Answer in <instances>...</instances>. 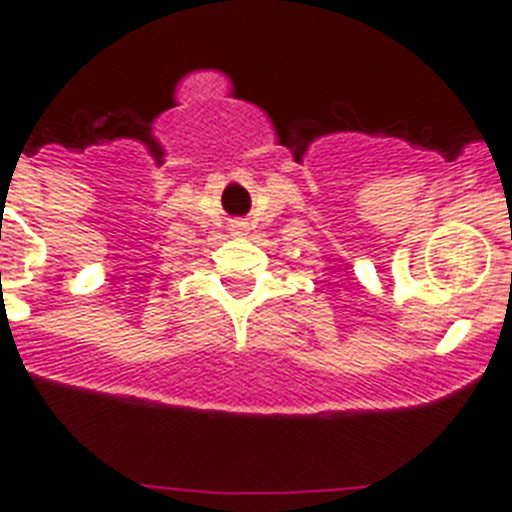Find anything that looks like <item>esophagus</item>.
I'll use <instances>...</instances> for the list:
<instances>
[{"instance_id": "esophagus-1", "label": "esophagus", "mask_w": 512, "mask_h": 512, "mask_svg": "<svg viewBox=\"0 0 512 512\" xmlns=\"http://www.w3.org/2000/svg\"><path fill=\"white\" fill-rule=\"evenodd\" d=\"M238 228H243V225H238Z\"/></svg>"}]
</instances>
